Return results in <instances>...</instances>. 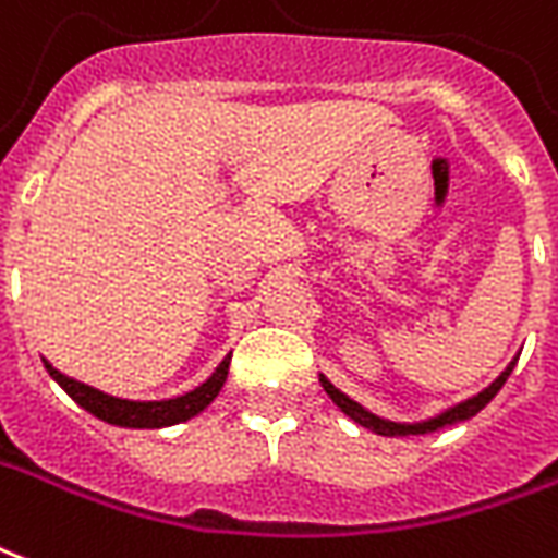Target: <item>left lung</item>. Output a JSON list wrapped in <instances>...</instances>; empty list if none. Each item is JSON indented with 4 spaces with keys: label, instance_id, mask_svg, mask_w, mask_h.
I'll return each mask as SVG.
<instances>
[{
    "label": "left lung",
    "instance_id": "8db88e82",
    "mask_svg": "<svg viewBox=\"0 0 558 558\" xmlns=\"http://www.w3.org/2000/svg\"><path fill=\"white\" fill-rule=\"evenodd\" d=\"M514 363L518 361H511L509 366H506V373L499 375L497 381L490 384V387H485L482 393L473 396V399H468V402H461V405L456 408H449L447 414H440L435 416V420H428V423H414V426H402V423H387V420H381V416H375L369 414V411H363L354 399H349L345 393H340L337 387H333L325 375H322L319 381L322 387H325V393L331 396L333 402L345 411V414L352 416L354 423H361V426L366 428H373V432H378V435H387V437H393V435H426V432H437V428H444V426H452V423H461V420H470V416H476L482 408L488 405L490 399L499 393V387L506 384V378L511 375V369H514Z\"/></svg>",
    "mask_w": 558,
    "mask_h": 558
}]
</instances>
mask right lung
<instances>
[{"label": "right lung", "instance_id": "obj_1", "mask_svg": "<svg viewBox=\"0 0 558 558\" xmlns=\"http://www.w3.org/2000/svg\"><path fill=\"white\" fill-rule=\"evenodd\" d=\"M227 366H230V354L225 361L218 363V369L209 378H206L201 387H195L192 393L177 396V399H168V402H126V399H114V396H106L100 390H94L88 384H80L61 375L59 369H52L47 363V373L56 378V381L70 393V399L82 405L85 411H90L94 416H100L111 426L123 428H162L174 426V423H183V420H192L195 414H201L213 399L218 396V390L225 387L227 381Z\"/></svg>", "mask_w": 558, "mask_h": 558}]
</instances>
